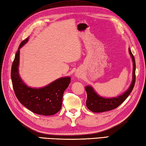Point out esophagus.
I'll use <instances>...</instances> for the list:
<instances>
[{
    "label": "esophagus",
    "mask_w": 146,
    "mask_h": 146,
    "mask_svg": "<svg viewBox=\"0 0 146 146\" xmlns=\"http://www.w3.org/2000/svg\"><path fill=\"white\" fill-rule=\"evenodd\" d=\"M76 78H80V77L82 76V73L80 72H79V71H76L75 73V75Z\"/></svg>",
    "instance_id": "esophagus-1"
}]
</instances>
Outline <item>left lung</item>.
Wrapping results in <instances>:
<instances>
[{
    "label": "left lung",
    "mask_w": 146,
    "mask_h": 146,
    "mask_svg": "<svg viewBox=\"0 0 146 146\" xmlns=\"http://www.w3.org/2000/svg\"><path fill=\"white\" fill-rule=\"evenodd\" d=\"M128 52H129L133 62L132 80L129 87L123 93L116 96V98H106L101 96L97 93L93 87L91 85H87L86 87H85L87 94L86 106L90 111L94 113H102L114 110L121 104L130 95L133 90L135 82V61L130 48H128Z\"/></svg>",
    "instance_id": "obj_1"
}]
</instances>
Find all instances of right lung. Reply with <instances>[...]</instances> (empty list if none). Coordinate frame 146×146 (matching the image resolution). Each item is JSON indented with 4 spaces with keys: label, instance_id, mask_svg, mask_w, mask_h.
Masks as SVG:
<instances>
[{
    "label": "right lung",
    "instance_id": "1",
    "mask_svg": "<svg viewBox=\"0 0 146 146\" xmlns=\"http://www.w3.org/2000/svg\"><path fill=\"white\" fill-rule=\"evenodd\" d=\"M29 38L20 44L11 68V76L14 93L18 101L26 108L37 115H53L61 108L62 96L69 86L71 78H59L44 87L33 88L28 86L19 73L20 48L28 42Z\"/></svg>",
    "mask_w": 146,
    "mask_h": 146
}]
</instances>
